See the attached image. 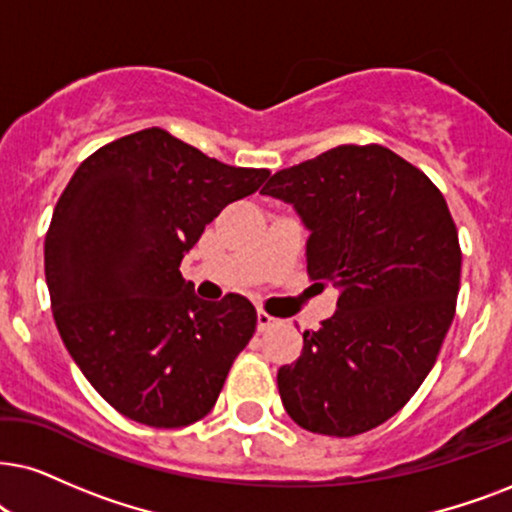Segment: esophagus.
<instances>
[{
  "label": "esophagus",
  "mask_w": 512,
  "mask_h": 512,
  "mask_svg": "<svg viewBox=\"0 0 512 512\" xmlns=\"http://www.w3.org/2000/svg\"><path fill=\"white\" fill-rule=\"evenodd\" d=\"M274 326H278V319H274V316L262 312V309H260V312H257V331L264 333V331H269V328H274Z\"/></svg>",
  "instance_id": "esophagus-1"
}]
</instances>
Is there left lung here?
<instances>
[{
  "label": "left lung",
  "instance_id": "8db88e82",
  "mask_svg": "<svg viewBox=\"0 0 512 512\" xmlns=\"http://www.w3.org/2000/svg\"><path fill=\"white\" fill-rule=\"evenodd\" d=\"M262 193L293 205L309 231V276L340 290L338 312L278 368L283 406L316 435L378 428L428 378L454 321L461 248L446 200L375 144L331 148L276 172Z\"/></svg>",
  "mask_w": 512,
  "mask_h": 512
}]
</instances>
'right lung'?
I'll use <instances>...</instances> for the list:
<instances>
[{
    "instance_id": "add662e5",
    "label": "right lung",
    "mask_w": 512,
    "mask_h": 512,
    "mask_svg": "<svg viewBox=\"0 0 512 512\" xmlns=\"http://www.w3.org/2000/svg\"><path fill=\"white\" fill-rule=\"evenodd\" d=\"M267 177L151 127L99 148L68 181L44 241L51 309L70 357L122 416L184 428L212 411L257 312L236 293L200 300L179 264Z\"/></svg>"
}]
</instances>
